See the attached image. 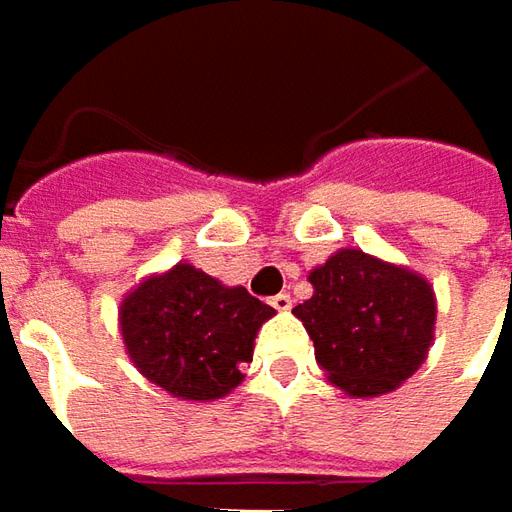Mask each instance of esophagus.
I'll use <instances>...</instances> for the list:
<instances>
[{
	"label": "esophagus",
	"mask_w": 512,
	"mask_h": 512,
	"mask_svg": "<svg viewBox=\"0 0 512 512\" xmlns=\"http://www.w3.org/2000/svg\"><path fill=\"white\" fill-rule=\"evenodd\" d=\"M270 304H273V307H276L279 312H287L290 307H293V298L287 296V293H279V296L270 298Z\"/></svg>",
	"instance_id": "1"
}]
</instances>
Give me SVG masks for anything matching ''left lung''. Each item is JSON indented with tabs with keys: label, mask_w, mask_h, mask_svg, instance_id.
<instances>
[{
	"label": "left lung",
	"mask_w": 512,
	"mask_h": 512,
	"mask_svg": "<svg viewBox=\"0 0 512 512\" xmlns=\"http://www.w3.org/2000/svg\"><path fill=\"white\" fill-rule=\"evenodd\" d=\"M307 279L312 296L293 315L332 386L349 397H380L423 366L437 324V296L423 273L341 248Z\"/></svg>",
	"instance_id": "8db88e82"
}]
</instances>
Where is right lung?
<instances>
[{
  "label": "right lung",
  "instance_id": "add662e5",
  "mask_svg": "<svg viewBox=\"0 0 512 512\" xmlns=\"http://www.w3.org/2000/svg\"><path fill=\"white\" fill-rule=\"evenodd\" d=\"M273 307L177 262L129 290L118 310L120 338L135 369L177 400H222L245 380L256 335Z\"/></svg>",
  "mask_w": 512,
  "mask_h": 512
}]
</instances>
